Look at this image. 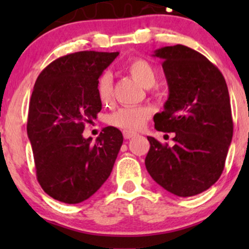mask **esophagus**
I'll return each instance as SVG.
<instances>
[{"label": "esophagus", "instance_id": "1", "mask_svg": "<svg viewBox=\"0 0 249 249\" xmlns=\"http://www.w3.org/2000/svg\"><path fill=\"white\" fill-rule=\"evenodd\" d=\"M123 136H124L125 139H130L132 138L133 136H136V133L131 132V131H123Z\"/></svg>", "mask_w": 249, "mask_h": 249}]
</instances>
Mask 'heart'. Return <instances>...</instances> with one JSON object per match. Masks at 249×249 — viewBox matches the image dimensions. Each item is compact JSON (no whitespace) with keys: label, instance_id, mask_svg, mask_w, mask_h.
<instances>
[{"label":"heart","instance_id":"obj_1","mask_svg":"<svg viewBox=\"0 0 249 249\" xmlns=\"http://www.w3.org/2000/svg\"><path fill=\"white\" fill-rule=\"evenodd\" d=\"M126 70L142 87L151 88L157 82V71L150 62L144 58H132L126 63ZM97 92L103 103L112 99L113 82L110 73H103L97 83ZM152 110L147 107H121L107 117V123L125 131H136L144 126Z\"/></svg>","mask_w":249,"mask_h":249}]
</instances>
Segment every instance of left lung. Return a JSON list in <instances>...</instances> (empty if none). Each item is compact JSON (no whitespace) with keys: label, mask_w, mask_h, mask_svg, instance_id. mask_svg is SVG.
Returning <instances> with one entry per match:
<instances>
[{"label":"left lung","mask_w":249,"mask_h":249,"mask_svg":"<svg viewBox=\"0 0 249 249\" xmlns=\"http://www.w3.org/2000/svg\"><path fill=\"white\" fill-rule=\"evenodd\" d=\"M153 56L162 59L170 91L164 111L153 117L154 127L176 136L172 147L147 137L145 166L168 192L196 196L220 178L232 142L227 84L213 63L185 45L164 47Z\"/></svg>","instance_id":"1"}]
</instances>
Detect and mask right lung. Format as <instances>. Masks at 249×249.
<instances>
[{
    "mask_svg": "<svg viewBox=\"0 0 249 249\" xmlns=\"http://www.w3.org/2000/svg\"><path fill=\"white\" fill-rule=\"evenodd\" d=\"M119 53L78 51L51 62L39 73L29 103L27 132L36 177L51 198L78 204L107 181L123 144L107 126L85 139L83 131L102 110L97 83Z\"/></svg>",
    "mask_w": 249,
    "mask_h": 249,
    "instance_id": "right-lung-1",
    "label": "right lung"
}]
</instances>
